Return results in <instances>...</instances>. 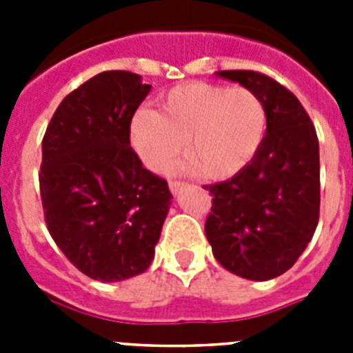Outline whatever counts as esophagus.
Here are the masks:
<instances>
[{
  "instance_id": "34e87169",
  "label": "esophagus",
  "mask_w": 353,
  "mask_h": 353,
  "mask_svg": "<svg viewBox=\"0 0 353 353\" xmlns=\"http://www.w3.org/2000/svg\"><path fill=\"white\" fill-rule=\"evenodd\" d=\"M183 187V182H179V180H171L170 182V191L173 192V194H179L180 191H182Z\"/></svg>"
}]
</instances>
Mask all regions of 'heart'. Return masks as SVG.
Masks as SVG:
<instances>
[{
  "label": "heart",
  "instance_id": "b5f03b06",
  "mask_svg": "<svg viewBox=\"0 0 353 353\" xmlns=\"http://www.w3.org/2000/svg\"><path fill=\"white\" fill-rule=\"evenodd\" d=\"M267 129L260 97L244 86L191 83L173 88L155 109L130 120V143L143 164L162 170L185 139L189 166L207 179H228L254 157Z\"/></svg>",
  "mask_w": 353,
  "mask_h": 353
}]
</instances>
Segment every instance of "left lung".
<instances>
[{
	"mask_svg": "<svg viewBox=\"0 0 353 353\" xmlns=\"http://www.w3.org/2000/svg\"><path fill=\"white\" fill-rule=\"evenodd\" d=\"M261 99L267 132L254 157L226 182L207 185L212 212L205 235L224 269L267 281L292 269L320 215V150L314 125L299 99L272 77L221 70Z\"/></svg>",
	"mask_w": 353,
	"mask_h": 353,
	"instance_id": "left-lung-1",
	"label": "left lung"
}]
</instances>
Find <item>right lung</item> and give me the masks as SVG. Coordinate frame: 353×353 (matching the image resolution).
Here are the masks:
<instances>
[{"label":"right lung","mask_w":353,"mask_h":353,"mask_svg":"<svg viewBox=\"0 0 353 353\" xmlns=\"http://www.w3.org/2000/svg\"><path fill=\"white\" fill-rule=\"evenodd\" d=\"M150 90L132 72L97 74L65 97L43 136L46 224L70 263L95 281L145 272L170 210L168 182L130 148V120Z\"/></svg>","instance_id":"add662e5"}]
</instances>
